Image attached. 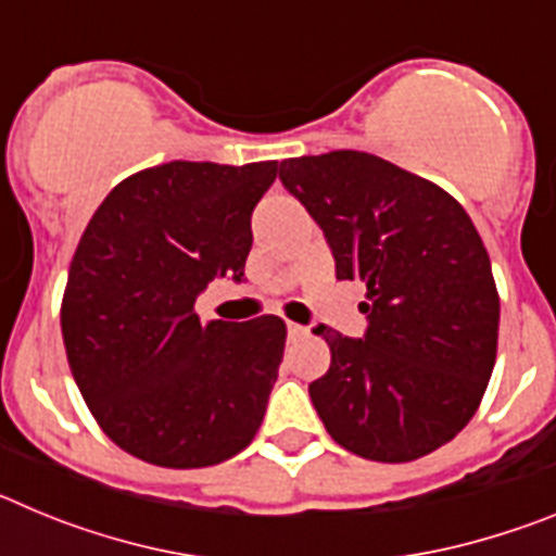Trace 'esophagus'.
I'll return each instance as SVG.
<instances>
[{
	"label": "esophagus",
	"instance_id": "34e87169",
	"mask_svg": "<svg viewBox=\"0 0 556 556\" xmlns=\"http://www.w3.org/2000/svg\"><path fill=\"white\" fill-rule=\"evenodd\" d=\"M287 333L289 337H306V328L298 326V323H287Z\"/></svg>",
	"mask_w": 556,
	"mask_h": 556
}]
</instances>
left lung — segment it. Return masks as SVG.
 <instances>
[{"mask_svg": "<svg viewBox=\"0 0 556 556\" xmlns=\"http://www.w3.org/2000/svg\"><path fill=\"white\" fill-rule=\"evenodd\" d=\"M278 178L323 228L339 281L367 289L362 337L314 328L331 348L308 384L323 426L365 459L431 454L468 426L495 365L498 292L479 230L448 191L370 152L289 159Z\"/></svg>", "mask_w": 556, "mask_h": 556, "instance_id": "left-lung-1", "label": "left lung"}]
</instances>
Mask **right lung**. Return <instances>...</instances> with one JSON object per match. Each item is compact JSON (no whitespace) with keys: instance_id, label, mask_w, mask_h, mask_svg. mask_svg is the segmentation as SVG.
I'll return each instance as SVG.
<instances>
[{"instance_id":"obj_1","label":"right lung","mask_w":556,"mask_h":556,"mask_svg":"<svg viewBox=\"0 0 556 556\" xmlns=\"http://www.w3.org/2000/svg\"><path fill=\"white\" fill-rule=\"evenodd\" d=\"M278 161H169L102 200L68 267V367L113 443L161 468H205L248 448L267 412L287 326L200 323L211 281H244L250 217Z\"/></svg>"}]
</instances>
